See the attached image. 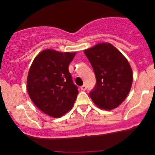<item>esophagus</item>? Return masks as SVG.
<instances>
[{
    "instance_id": "esophagus-1",
    "label": "esophagus",
    "mask_w": 155,
    "mask_h": 155,
    "mask_svg": "<svg viewBox=\"0 0 155 155\" xmlns=\"http://www.w3.org/2000/svg\"><path fill=\"white\" fill-rule=\"evenodd\" d=\"M81 90H84V91L86 90V89H87V85L84 84V85L81 86Z\"/></svg>"
}]
</instances>
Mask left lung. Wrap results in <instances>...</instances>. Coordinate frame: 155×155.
I'll use <instances>...</instances> for the list:
<instances>
[{
  "label": "left lung",
  "instance_id": "left-lung-1",
  "mask_svg": "<svg viewBox=\"0 0 155 155\" xmlns=\"http://www.w3.org/2000/svg\"><path fill=\"white\" fill-rule=\"evenodd\" d=\"M84 53L96 76V84L89 92L90 98L102 109L118 107L128 96L133 81L128 61L110 43L97 44Z\"/></svg>",
  "mask_w": 155,
  "mask_h": 155
}]
</instances>
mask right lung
Masks as SVG:
<instances>
[{"label": "right lung", "mask_w": 155, "mask_h": 155, "mask_svg": "<svg viewBox=\"0 0 155 155\" xmlns=\"http://www.w3.org/2000/svg\"><path fill=\"white\" fill-rule=\"evenodd\" d=\"M74 56L75 53L45 50L37 55L29 71V97L41 111L53 118L71 109L79 93L68 71Z\"/></svg>", "instance_id": "1"}]
</instances>
